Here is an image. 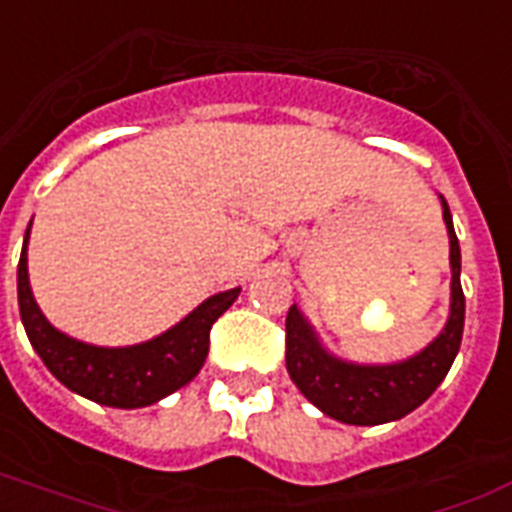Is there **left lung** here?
I'll list each match as a JSON object with an SVG mask.
<instances>
[{"label": "left lung", "mask_w": 512, "mask_h": 512, "mask_svg": "<svg viewBox=\"0 0 512 512\" xmlns=\"http://www.w3.org/2000/svg\"><path fill=\"white\" fill-rule=\"evenodd\" d=\"M443 221L451 243V315L441 336L395 366H352L331 358L296 307L285 318V366L304 398L344 425H384L422 406L446 379L465 328V293L459 283V240L446 200Z\"/></svg>", "instance_id": "left-lung-1"}]
</instances>
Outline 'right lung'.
<instances>
[{
	"label": "right lung",
	"instance_id": "right-lung-1",
	"mask_svg": "<svg viewBox=\"0 0 512 512\" xmlns=\"http://www.w3.org/2000/svg\"><path fill=\"white\" fill-rule=\"evenodd\" d=\"M26 245L29 229L18 261V304L31 347L58 382L101 406H152L186 382H192L208 358L213 323L232 307L240 293V288L216 293L202 301L176 328H170L152 342L136 347H93L61 334L39 312L29 288Z\"/></svg>",
	"mask_w": 512,
	"mask_h": 512
}]
</instances>
